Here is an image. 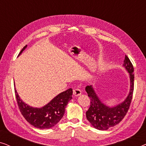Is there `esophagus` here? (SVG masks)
I'll use <instances>...</instances> for the list:
<instances>
[{
    "mask_svg": "<svg viewBox=\"0 0 146 146\" xmlns=\"http://www.w3.org/2000/svg\"><path fill=\"white\" fill-rule=\"evenodd\" d=\"M82 94V91L78 88H76L73 90V94L75 96H80Z\"/></svg>",
    "mask_w": 146,
    "mask_h": 146,
    "instance_id": "34e87169",
    "label": "esophagus"
}]
</instances>
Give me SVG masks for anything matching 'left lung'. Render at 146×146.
I'll use <instances>...</instances> for the list:
<instances>
[{
  "mask_svg": "<svg viewBox=\"0 0 146 146\" xmlns=\"http://www.w3.org/2000/svg\"><path fill=\"white\" fill-rule=\"evenodd\" d=\"M123 66L129 74L130 90L126 99L122 103L112 108L108 106L100 101L92 86L86 87V91L90 99V106L86 112V118L93 127L100 130H106L117 125L122 120L129 110L134 88V70L126 55Z\"/></svg>",
  "mask_w": 146,
  "mask_h": 146,
  "instance_id": "1",
  "label": "left lung"
}]
</instances>
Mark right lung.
<instances>
[{"instance_id":"right-lung-1","label":"right lung","mask_w":146,"mask_h":146,"mask_svg":"<svg viewBox=\"0 0 146 146\" xmlns=\"http://www.w3.org/2000/svg\"><path fill=\"white\" fill-rule=\"evenodd\" d=\"M27 46V45H26L22 49L19 55ZM15 92L19 110L26 120L37 128L49 129L54 126L62 118L66 106L72 99V89L70 88L59 94L48 104L40 108L31 107L23 102L15 88Z\"/></svg>"}]
</instances>
